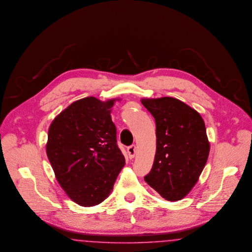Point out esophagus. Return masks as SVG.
Wrapping results in <instances>:
<instances>
[{"instance_id": "obj_1", "label": "esophagus", "mask_w": 252, "mask_h": 252, "mask_svg": "<svg viewBox=\"0 0 252 252\" xmlns=\"http://www.w3.org/2000/svg\"><path fill=\"white\" fill-rule=\"evenodd\" d=\"M127 154H128V157H129L130 159L134 158L135 154H136V146H135V145H131V146H129V147L127 148Z\"/></svg>"}]
</instances>
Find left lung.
Segmentation results:
<instances>
[{"label":"left lung","instance_id":"obj_1","mask_svg":"<svg viewBox=\"0 0 252 252\" xmlns=\"http://www.w3.org/2000/svg\"><path fill=\"white\" fill-rule=\"evenodd\" d=\"M157 125V152L144 180L167 201L186 197L199 180L210 151L200 113L173 97L142 98Z\"/></svg>","mask_w":252,"mask_h":252}]
</instances>
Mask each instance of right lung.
I'll return each instance as SVG.
<instances>
[{"label":"right lung","instance_id":"right-lung-1","mask_svg":"<svg viewBox=\"0 0 252 252\" xmlns=\"http://www.w3.org/2000/svg\"><path fill=\"white\" fill-rule=\"evenodd\" d=\"M115 100L89 96L75 101L49 128L46 151L55 177L81 206L104 201L126 163L111 121Z\"/></svg>","mask_w":252,"mask_h":252}]
</instances>
